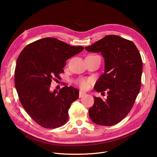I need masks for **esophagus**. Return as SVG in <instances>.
Wrapping results in <instances>:
<instances>
[{
	"label": "esophagus",
	"instance_id": "1",
	"mask_svg": "<svg viewBox=\"0 0 157 157\" xmlns=\"http://www.w3.org/2000/svg\"><path fill=\"white\" fill-rule=\"evenodd\" d=\"M86 95V94L83 92V90H79V97L81 98V97H83L84 96H85Z\"/></svg>",
	"mask_w": 157,
	"mask_h": 157
}]
</instances>
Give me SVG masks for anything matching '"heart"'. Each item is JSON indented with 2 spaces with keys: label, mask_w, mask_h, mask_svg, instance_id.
I'll return each mask as SVG.
<instances>
[{
  "label": "heart",
  "mask_w": 157,
  "mask_h": 157,
  "mask_svg": "<svg viewBox=\"0 0 157 157\" xmlns=\"http://www.w3.org/2000/svg\"><path fill=\"white\" fill-rule=\"evenodd\" d=\"M90 79H81L79 81V85L81 88L86 89L89 86V83H90Z\"/></svg>",
  "instance_id": "1"
}]
</instances>
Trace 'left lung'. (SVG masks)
<instances>
[{"instance_id": "1", "label": "left lung", "mask_w": 157, "mask_h": 157, "mask_svg": "<svg viewBox=\"0 0 157 157\" xmlns=\"http://www.w3.org/2000/svg\"><path fill=\"white\" fill-rule=\"evenodd\" d=\"M85 49L101 52L104 59V72L94 89L103 93L107 90L108 94L105 100L94 97V104L88 110L90 118L97 125H114L128 114L141 88V55L132 41L115 35L105 36Z\"/></svg>"}]
</instances>
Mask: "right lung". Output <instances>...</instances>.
<instances>
[{
    "label": "right lung",
    "instance_id": "right-lung-1",
    "mask_svg": "<svg viewBox=\"0 0 157 157\" xmlns=\"http://www.w3.org/2000/svg\"><path fill=\"white\" fill-rule=\"evenodd\" d=\"M56 38L34 41L20 53L14 73V85L20 102L29 116L44 128L63 125L71 104L79 97L78 90L65 86L50 90L54 77L63 72L66 60L83 50Z\"/></svg>",
    "mask_w": 157,
    "mask_h": 157
}]
</instances>
